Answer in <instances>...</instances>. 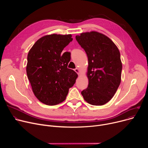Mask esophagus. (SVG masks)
Wrapping results in <instances>:
<instances>
[{
	"label": "esophagus",
	"instance_id": "1",
	"mask_svg": "<svg viewBox=\"0 0 148 148\" xmlns=\"http://www.w3.org/2000/svg\"><path fill=\"white\" fill-rule=\"evenodd\" d=\"M74 71H75V72L76 73H77L78 74H80V70L79 69V68H75V69H74Z\"/></svg>",
	"mask_w": 148,
	"mask_h": 148
}]
</instances>
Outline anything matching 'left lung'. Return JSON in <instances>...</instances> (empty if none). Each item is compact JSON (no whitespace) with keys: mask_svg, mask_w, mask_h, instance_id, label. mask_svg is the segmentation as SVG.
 <instances>
[{"mask_svg":"<svg viewBox=\"0 0 148 148\" xmlns=\"http://www.w3.org/2000/svg\"><path fill=\"white\" fill-rule=\"evenodd\" d=\"M75 39L88 58L89 84L81 94L91 105H104L113 98L121 83L120 52L109 38L97 32L82 33Z\"/></svg>","mask_w":148,"mask_h":148,"instance_id":"1","label":"left lung"}]
</instances>
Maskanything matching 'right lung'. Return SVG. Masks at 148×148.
<instances>
[{
	"mask_svg": "<svg viewBox=\"0 0 148 148\" xmlns=\"http://www.w3.org/2000/svg\"><path fill=\"white\" fill-rule=\"evenodd\" d=\"M71 35L44 36L34 44L27 54L26 73L35 97L42 103L54 106L66 99L77 73L67 68L70 53L62 50L73 41Z\"/></svg>",
	"mask_w": 148,
	"mask_h": 148,
	"instance_id": "right-lung-1",
	"label": "right lung"
}]
</instances>
